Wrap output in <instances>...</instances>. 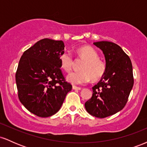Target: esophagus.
Masks as SVG:
<instances>
[{
  "mask_svg": "<svg viewBox=\"0 0 147 147\" xmlns=\"http://www.w3.org/2000/svg\"><path fill=\"white\" fill-rule=\"evenodd\" d=\"M72 89H74V90H81V88L80 87H78V86H72Z\"/></svg>",
  "mask_w": 147,
  "mask_h": 147,
  "instance_id": "1",
  "label": "esophagus"
}]
</instances>
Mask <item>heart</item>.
I'll use <instances>...</instances> for the list:
<instances>
[{"mask_svg": "<svg viewBox=\"0 0 147 147\" xmlns=\"http://www.w3.org/2000/svg\"><path fill=\"white\" fill-rule=\"evenodd\" d=\"M80 57L86 59L82 65L80 72H74L67 76V80L74 85H82L90 82L100 79L104 75L106 66L104 63L99 60V55L92 47L83 46L77 50ZM60 66L65 72L71 71L73 65V59L69 51H64L59 57Z\"/></svg>", "mask_w": 147, "mask_h": 147, "instance_id": "heart-1", "label": "heart"}]
</instances>
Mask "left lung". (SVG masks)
I'll return each mask as SVG.
<instances>
[{
	"mask_svg": "<svg viewBox=\"0 0 147 147\" xmlns=\"http://www.w3.org/2000/svg\"><path fill=\"white\" fill-rule=\"evenodd\" d=\"M93 44L104 55L106 72L92 87V96L85 103V108L91 115L104 118L125 106L134 83L133 67L129 57L118 45L106 41Z\"/></svg>",
	"mask_w": 147,
	"mask_h": 147,
	"instance_id": "left-lung-1",
	"label": "left lung"
}]
</instances>
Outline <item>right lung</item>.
<instances>
[{
  "instance_id": "obj_1",
  "label": "right lung",
  "mask_w": 147,
  "mask_h": 147,
  "mask_svg": "<svg viewBox=\"0 0 147 147\" xmlns=\"http://www.w3.org/2000/svg\"><path fill=\"white\" fill-rule=\"evenodd\" d=\"M64 43L43 38L23 52L16 73L20 102L32 113L41 117L59 111L72 85L61 70L59 57Z\"/></svg>"
}]
</instances>
